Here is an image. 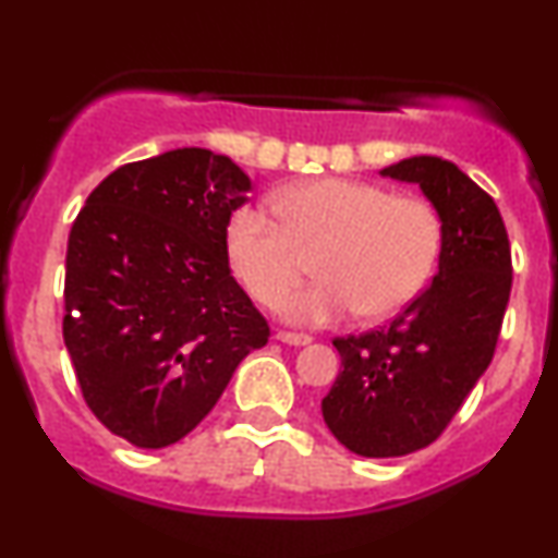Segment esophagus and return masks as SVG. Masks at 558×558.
<instances>
[{
	"label": "esophagus",
	"instance_id": "34e87169",
	"mask_svg": "<svg viewBox=\"0 0 558 558\" xmlns=\"http://www.w3.org/2000/svg\"><path fill=\"white\" fill-rule=\"evenodd\" d=\"M275 338L288 345H306L312 341V336H306V332H293V330H278L275 332Z\"/></svg>",
	"mask_w": 558,
	"mask_h": 558
}]
</instances>
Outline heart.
<instances>
[{
	"label": "heart",
	"mask_w": 558,
	"mask_h": 558,
	"mask_svg": "<svg viewBox=\"0 0 558 558\" xmlns=\"http://www.w3.org/2000/svg\"><path fill=\"white\" fill-rule=\"evenodd\" d=\"M280 223L243 209L228 226V262L248 296L278 310L317 259V286L286 304L299 323L356 312L386 319L425 288L444 241V220L425 196L349 178L293 185L272 198Z\"/></svg>",
	"instance_id": "obj_1"
}]
</instances>
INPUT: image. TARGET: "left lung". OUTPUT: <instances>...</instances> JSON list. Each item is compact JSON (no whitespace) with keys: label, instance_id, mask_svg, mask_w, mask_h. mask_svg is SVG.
<instances>
[{"label":"left lung","instance_id":"1","mask_svg":"<svg viewBox=\"0 0 558 558\" xmlns=\"http://www.w3.org/2000/svg\"><path fill=\"white\" fill-rule=\"evenodd\" d=\"M383 175L420 183L444 220L438 275L388 325L332 338L341 373L323 399L330 433L369 459L438 440L496 354L511 248L496 202L453 162L412 157Z\"/></svg>","mask_w":558,"mask_h":558}]
</instances>
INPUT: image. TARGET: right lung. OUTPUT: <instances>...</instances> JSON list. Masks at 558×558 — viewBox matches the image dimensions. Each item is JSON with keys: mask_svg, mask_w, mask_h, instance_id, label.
<instances>
[{"mask_svg": "<svg viewBox=\"0 0 558 558\" xmlns=\"http://www.w3.org/2000/svg\"><path fill=\"white\" fill-rule=\"evenodd\" d=\"M248 189L233 159L191 146L110 172L75 217L62 336L83 401L128 444L189 435L270 338L228 265Z\"/></svg>", "mask_w": 558, "mask_h": 558, "instance_id": "right-lung-1", "label": "right lung"}]
</instances>
